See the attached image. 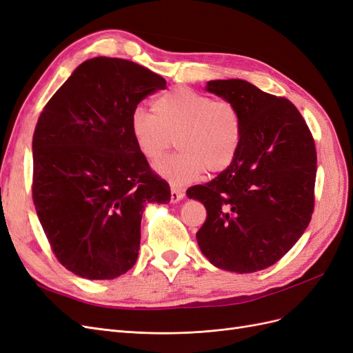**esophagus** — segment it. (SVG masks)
<instances>
[{"instance_id": "34e87169", "label": "esophagus", "mask_w": 353, "mask_h": 353, "mask_svg": "<svg viewBox=\"0 0 353 353\" xmlns=\"http://www.w3.org/2000/svg\"><path fill=\"white\" fill-rule=\"evenodd\" d=\"M183 197H184V191H181L179 188H175V187L170 188V203H176Z\"/></svg>"}]
</instances>
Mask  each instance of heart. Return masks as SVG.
<instances>
[{"label": "heart", "instance_id": "b5f03b06", "mask_svg": "<svg viewBox=\"0 0 353 353\" xmlns=\"http://www.w3.org/2000/svg\"><path fill=\"white\" fill-rule=\"evenodd\" d=\"M134 143L147 160L156 162L174 144L181 152L165 157L156 172L175 185L199 179L206 169L225 170L236 159L243 138V116L236 104L178 87L153 101V112L138 105L130 121Z\"/></svg>", "mask_w": 353, "mask_h": 353}]
</instances>
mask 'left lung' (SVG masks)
<instances>
[{
    "instance_id": "1",
    "label": "left lung",
    "mask_w": 353,
    "mask_h": 353,
    "mask_svg": "<svg viewBox=\"0 0 353 353\" xmlns=\"http://www.w3.org/2000/svg\"><path fill=\"white\" fill-rule=\"evenodd\" d=\"M206 90L237 105L243 138L225 170L205 185L187 190L208 212L196 239L216 268L261 271L279 262L311 222L314 138L292 101L248 81H209Z\"/></svg>"
}]
</instances>
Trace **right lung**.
Masks as SVG:
<instances>
[{
  "label": "right lung",
  "instance_id": "add662e5",
  "mask_svg": "<svg viewBox=\"0 0 353 353\" xmlns=\"http://www.w3.org/2000/svg\"><path fill=\"white\" fill-rule=\"evenodd\" d=\"M160 74L134 61H83L41 112L32 140V199L52 253L88 280H113L137 262L147 203L170 188L138 152L134 109L165 90Z\"/></svg>",
  "mask_w": 353,
  "mask_h": 353
}]
</instances>
